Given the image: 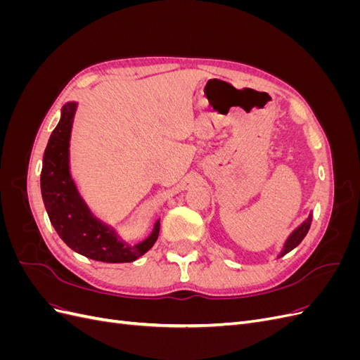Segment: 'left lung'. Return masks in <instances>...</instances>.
<instances>
[{"mask_svg": "<svg viewBox=\"0 0 360 360\" xmlns=\"http://www.w3.org/2000/svg\"><path fill=\"white\" fill-rule=\"evenodd\" d=\"M311 222H312V212H309V214H308L307 219H304V221H303V222L296 228V230H292V231H291V234L285 238V242H284V245H282V248H281V250L278 252L276 258L284 257L285 254H288V252H290V250H292L294 248L300 245V242L303 240L304 236H307V234H308V231H309Z\"/></svg>", "mask_w": 360, "mask_h": 360, "instance_id": "obj_1", "label": "left lung"}]
</instances>
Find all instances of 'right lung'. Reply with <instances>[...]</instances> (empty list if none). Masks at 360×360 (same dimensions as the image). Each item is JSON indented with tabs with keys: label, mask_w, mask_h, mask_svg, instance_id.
<instances>
[{
	"label": "right lung",
	"mask_w": 360,
	"mask_h": 360,
	"mask_svg": "<svg viewBox=\"0 0 360 360\" xmlns=\"http://www.w3.org/2000/svg\"><path fill=\"white\" fill-rule=\"evenodd\" d=\"M76 110L75 101L61 108L60 122L48 141L40 174L43 204L57 234L75 252L103 263H132L156 243L160 219L144 240L130 245L91 212L70 172L69 147Z\"/></svg>",
	"instance_id": "1"
}]
</instances>
